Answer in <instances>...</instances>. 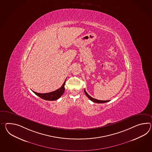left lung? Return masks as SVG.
Returning a JSON list of instances; mask_svg holds the SVG:
<instances>
[{
	"label": "left lung",
	"instance_id": "1",
	"mask_svg": "<svg viewBox=\"0 0 152 152\" xmlns=\"http://www.w3.org/2000/svg\"><path fill=\"white\" fill-rule=\"evenodd\" d=\"M84 92L85 93L86 95L87 96V97L89 98V99L91 100V101L93 102H94V103H107V102L109 101V100H98V99H94V98H92V96H89V94L86 91L85 89L84 90Z\"/></svg>",
	"mask_w": 152,
	"mask_h": 152
}]
</instances>
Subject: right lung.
<instances>
[{
  "instance_id": "right-lung-1",
  "label": "right lung",
  "mask_w": 152,
  "mask_h": 152,
  "mask_svg": "<svg viewBox=\"0 0 152 152\" xmlns=\"http://www.w3.org/2000/svg\"><path fill=\"white\" fill-rule=\"evenodd\" d=\"M64 82L62 86L56 91L52 92L47 93H38L34 92L37 96H39L42 99L46 100H56L58 99L63 94L65 91V87L64 86L65 84V81Z\"/></svg>"
}]
</instances>
